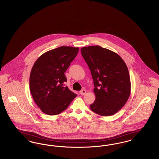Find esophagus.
Segmentation results:
<instances>
[{
	"label": "esophagus",
	"instance_id": "34e87169",
	"mask_svg": "<svg viewBox=\"0 0 159 159\" xmlns=\"http://www.w3.org/2000/svg\"><path fill=\"white\" fill-rule=\"evenodd\" d=\"M79 93H80L82 95H84V94L86 93V91L85 89H82V90H81Z\"/></svg>",
	"mask_w": 159,
	"mask_h": 159
}]
</instances>
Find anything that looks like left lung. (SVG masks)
I'll return each mask as SVG.
<instances>
[{"label":"left lung","mask_w":159,"mask_h":159,"mask_svg":"<svg viewBox=\"0 0 159 159\" xmlns=\"http://www.w3.org/2000/svg\"><path fill=\"white\" fill-rule=\"evenodd\" d=\"M81 53L93 80L95 102L90 105L101 116H111L127 103L131 92L128 68L115 52L99 46L82 47Z\"/></svg>","instance_id":"1"}]
</instances>
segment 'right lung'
<instances>
[{
  "instance_id": "obj_1",
  "label": "right lung",
  "mask_w": 159,
  "mask_h": 159,
  "mask_svg": "<svg viewBox=\"0 0 159 159\" xmlns=\"http://www.w3.org/2000/svg\"><path fill=\"white\" fill-rule=\"evenodd\" d=\"M79 52V47L61 46L37 59L32 68L29 86L34 102L43 113L55 115L68 107L77 95L64 83L65 72Z\"/></svg>"
}]
</instances>
